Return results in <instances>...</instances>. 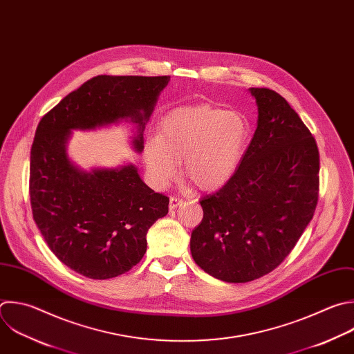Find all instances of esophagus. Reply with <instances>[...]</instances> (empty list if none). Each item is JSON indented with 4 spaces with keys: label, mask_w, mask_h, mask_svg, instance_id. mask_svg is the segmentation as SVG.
<instances>
[{
    "label": "esophagus",
    "mask_w": 354,
    "mask_h": 354,
    "mask_svg": "<svg viewBox=\"0 0 354 354\" xmlns=\"http://www.w3.org/2000/svg\"><path fill=\"white\" fill-rule=\"evenodd\" d=\"M183 204V198H180V197H171L169 198V209H175V208H178V207H180Z\"/></svg>",
    "instance_id": "obj_1"
}]
</instances>
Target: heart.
<instances>
[{
  "label": "heart",
  "mask_w": 354,
  "mask_h": 354,
  "mask_svg": "<svg viewBox=\"0 0 354 354\" xmlns=\"http://www.w3.org/2000/svg\"><path fill=\"white\" fill-rule=\"evenodd\" d=\"M246 118L208 104L179 106L162 116L160 136L145 145L147 176L157 189L167 187L179 174L200 189L223 186L238 171L249 140Z\"/></svg>",
  "instance_id": "obj_1"
}]
</instances>
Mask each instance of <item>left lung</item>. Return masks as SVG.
<instances>
[{"mask_svg":"<svg viewBox=\"0 0 354 354\" xmlns=\"http://www.w3.org/2000/svg\"><path fill=\"white\" fill-rule=\"evenodd\" d=\"M259 120L234 175L200 200L203 219L190 252L211 277L230 283L259 279L292 252L318 201L319 154L297 112L277 91L249 88Z\"/></svg>","mask_w":354,"mask_h":354,"instance_id":"obj_1","label":"left lung"}]
</instances>
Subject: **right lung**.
Wrapping results in <instances>:
<instances>
[{
	"instance_id": "add662e5",
	"label": "right lung",
	"mask_w": 354,
	"mask_h": 354,
	"mask_svg": "<svg viewBox=\"0 0 354 354\" xmlns=\"http://www.w3.org/2000/svg\"><path fill=\"white\" fill-rule=\"evenodd\" d=\"M169 76L100 75L62 98L37 127L30 151L33 218L57 259L91 279L133 268L147 250L150 226L168 214L169 198L156 193L133 164L76 167L66 151L72 131L131 120L132 146L145 149L143 132Z\"/></svg>"
}]
</instances>
